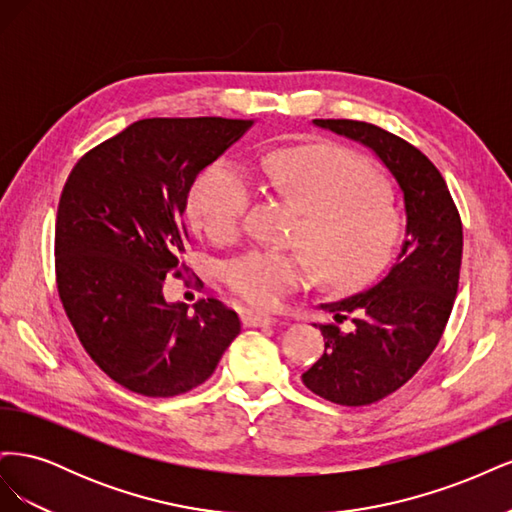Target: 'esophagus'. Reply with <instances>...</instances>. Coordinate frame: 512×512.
Listing matches in <instances>:
<instances>
[{"mask_svg": "<svg viewBox=\"0 0 512 512\" xmlns=\"http://www.w3.org/2000/svg\"><path fill=\"white\" fill-rule=\"evenodd\" d=\"M280 320L273 318V316H265V314H254V312H247L243 314V324L245 327H273Z\"/></svg>", "mask_w": 512, "mask_h": 512, "instance_id": "esophagus-1", "label": "esophagus"}]
</instances>
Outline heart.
<instances>
[{
	"label": "heart",
	"instance_id": "1",
	"mask_svg": "<svg viewBox=\"0 0 512 512\" xmlns=\"http://www.w3.org/2000/svg\"><path fill=\"white\" fill-rule=\"evenodd\" d=\"M273 188L303 211L297 239L320 280L356 288L378 277L404 239V220L382 194L378 175L337 145L277 151L262 162ZM252 203V181L230 162L211 164L192 190V211L213 237H230ZM301 252L252 250L226 265V282L260 309H275L309 280Z\"/></svg>",
	"mask_w": 512,
	"mask_h": 512
}]
</instances>
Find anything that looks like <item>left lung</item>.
<instances>
[{"instance_id": "obj_1", "label": "left lung", "mask_w": 512, "mask_h": 512, "mask_svg": "<svg viewBox=\"0 0 512 512\" xmlns=\"http://www.w3.org/2000/svg\"><path fill=\"white\" fill-rule=\"evenodd\" d=\"M314 126L374 151L404 194L406 239L395 265L369 290L320 305L335 322L314 324L324 354L301 376L322 399L367 406L404 386L438 346L457 297L463 228L440 170L404 138L352 119Z\"/></svg>"}]
</instances>
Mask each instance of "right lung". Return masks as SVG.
<instances>
[{"instance_id": "right-lung-1", "label": "right lung", "mask_w": 512, "mask_h": 512, "mask_svg": "<svg viewBox=\"0 0 512 512\" xmlns=\"http://www.w3.org/2000/svg\"><path fill=\"white\" fill-rule=\"evenodd\" d=\"M252 119L153 117L76 162L59 198L55 273L61 305L94 363L123 389L175 397L203 384L241 331L218 299L168 303L185 271L192 185Z\"/></svg>"}]
</instances>
